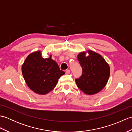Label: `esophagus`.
<instances>
[{"label":"esophagus","mask_w":132,"mask_h":132,"mask_svg":"<svg viewBox=\"0 0 132 132\" xmlns=\"http://www.w3.org/2000/svg\"><path fill=\"white\" fill-rule=\"evenodd\" d=\"M65 72L66 74H69L70 73V70H66L65 71Z\"/></svg>","instance_id":"1"}]
</instances>
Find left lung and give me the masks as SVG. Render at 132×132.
<instances>
[{
    "label": "left lung",
    "instance_id": "obj_1",
    "mask_svg": "<svg viewBox=\"0 0 132 132\" xmlns=\"http://www.w3.org/2000/svg\"><path fill=\"white\" fill-rule=\"evenodd\" d=\"M87 53L89 55L86 56ZM78 60L82 75L75 79L77 87L86 95L96 94L104 88L110 75V67L102 55L91 50L80 52Z\"/></svg>",
    "mask_w": 132,
    "mask_h": 132
}]
</instances>
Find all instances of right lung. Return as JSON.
<instances>
[{"mask_svg":"<svg viewBox=\"0 0 132 132\" xmlns=\"http://www.w3.org/2000/svg\"><path fill=\"white\" fill-rule=\"evenodd\" d=\"M22 74L28 87L35 93L46 95L55 88L59 78L65 74L56 62L42 57L41 50L28 55L21 67Z\"/></svg>","mask_w":132,"mask_h":132,"instance_id":"right-lung-1","label":"right lung"}]
</instances>
